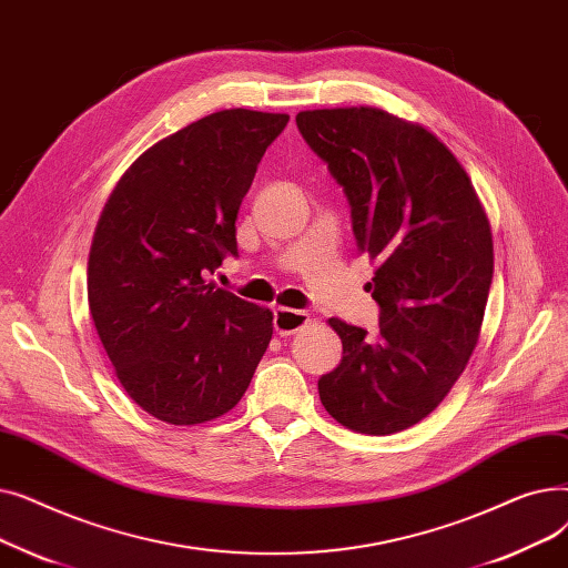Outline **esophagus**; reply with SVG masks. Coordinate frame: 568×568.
<instances>
[{
    "label": "esophagus",
    "instance_id": "esophagus-1",
    "mask_svg": "<svg viewBox=\"0 0 568 568\" xmlns=\"http://www.w3.org/2000/svg\"><path fill=\"white\" fill-rule=\"evenodd\" d=\"M308 322H311V317L306 311H294V308H276L274 311V329L278 336H292Z\"/></svg>",
    "mask_w": 568,
    "mask_h": 568
}]
</instances>
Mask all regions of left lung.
<instances>
[{"mask_svg": "<svg viewBox=\"0 0 568 568\" xmlns=\"http://www.w3.org/2000/svg\"><path fill=\"white\" fill-rule=\"evenodd\" d=\"M343 189L359 253L377 260L379 329L329 324L341 364L317 379L352 430L392 435L428 416L465 371L493 283V236L469 176L433 133L375 108L296 114Z\"/></svg>", "mask_w": 568, "mask_h": 568, "instance_id": "left-lung-1", "label": "left lung"}]
</instances>
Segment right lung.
Here are the masks:
<instances>
[{
  "label": "right lung",
  "instance_id": "right-lung-1",
  "mask_svg": "<svg viewBox=\"0 0 568 568\" xmlns=\"http://www.w3.org/2000/svg\"><path fill=\"white\" fill-rule=\"evenodd\" d=\"M287 114L221 110L156 142L119 179L87 268L89 311L126 394L174 426L246 394L272 313L216 283L236 214Z\"/></svg>",
  "mask_w": 568,
  "mask_h": 568
}]
</instances>
